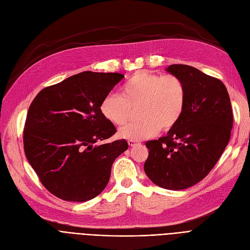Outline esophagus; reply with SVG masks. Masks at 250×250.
Masks as SVG:
<instances>
[{
  "instance_id": "1",
  "label": "esophagus",
  "mask_w": 250,
  "mask_h": 250,
  "mask_svg": "<svg viewBox=\"0 0 250 250\" xmlns=\"http://www.w3.org/2000/svg\"><path fill=\"white\" fill-rule=\"evenodd\" d=\"M127 143H128V145H129L130 147L136 146L137 144H139V142H138V141H135V140H128V141H127Z\"/></svg>"
}]
</instances>
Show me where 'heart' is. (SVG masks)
<instances>
[{
    "mask_svg": "<svg viewBox=\"0 0 250 250\" xmlns=\"http://www.w3.org/2000/svg\"><path fill=\"white\" fill-rule=\"evenodd\" d=\"M186 103L187 90L180 78L138 71L122 86L121 95L109 93L102 99L100 112L109 123L122 125L128 120L132 108L138 106L140 120L125 125L118 135L140 141L176 125Z\"/></svg>",
    "mask_w": 250,
    "mask_h": 250,
    "instance_id": "b5f03b06",
    "label": "heart"
}]
</instances>
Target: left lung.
<instances>
[{"label": "left lung", "mask_w": 250, "mask_h": 250, "mask_svg": "<svg viewBox=\"0 0 250 250\" xmlns=\"http://www.w3.org/2000/svg\"><path fill=\"white\" fill-rule=\"evenodd\" d=\"M181 79L187 103L179 122L165 137L146 142L147 176L160 188L180 190L194 186L214 168L231 137L233 113L225 85L188 64L166 69Z\"/></svg>", "instance_id": "obj_1"}]
</instances>
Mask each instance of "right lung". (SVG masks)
Wrapping results in <instances>:
<instances>
[{
  "label": "right lung",
  "mask_w": 250,
  "mask_h": 250,
  "mask_svg": "<svg viewBox=\"0 0 250 250\" xmlns=\"http://www.w3.org/2000/svg\"><path fill=\"white\" fill-rule=\"evenodd\" d=\"M125 76L83 72L45 87L31 102L23 144L42 186L67 202H86L107 186L111 166L128 145L101 144L116 133L100 112L102 99Z\"/></svg>",
  "instance_id": "right-lung-1"
}]
</instances>
